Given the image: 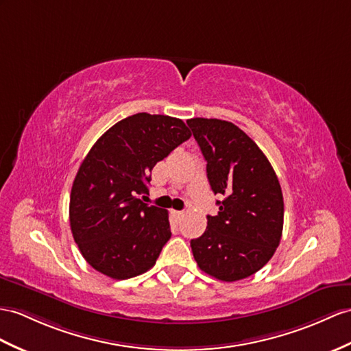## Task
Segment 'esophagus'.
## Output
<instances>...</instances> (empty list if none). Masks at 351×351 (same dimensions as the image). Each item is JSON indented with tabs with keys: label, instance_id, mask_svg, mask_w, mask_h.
<instances>
[{
	"label": "esophagus",
	"instance_id": "1",
	"mask_svg": "<svg viewBox=\"0 0 351 351\" xmlns=\"http://www.w3.org/2000/svg\"><path fill=\"white\" fill-rule=\"evenodd\" d=\"M173 216L180 220L184 216V211H176V210H173Z\"/></svg>",
	"mask_w": 351,
	"mask_h": 351
}]
</instances>
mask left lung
Returning <instances> with one entry per match:
<instances>
[{
  "instance_id": "8db88e82",
  "label": "left lung",
  "mask_w": 351,
  "mask_h": 351,
  "mask_svg": "<svg viewBox=\"0 0 351 351\" xmlns=\"http://www.w3.org/2000/svg\"><path fill=\"white\" fill-rule=\"evenodd\" d=\"M207 160L217 216L191 241L193 258L208 276L237 281L253 276L276 253L283 232L285 202L269 160L249 135L220 119L187 121Z\"/></svg>"
}]
</instances>
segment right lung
Wrapping results in <instances>:
<instances>
[{
	"label": "right lung",
	"instance_id": "right-lung-1",
	"mask_svg": "<svg viewBox=\"0 0 351 351\" xmlns=\"http://www.w3.org/2000/svg\"><path fill=\"white\" fill-rule=\"evenodd\" d=\"M191 135L182 119L136 113L93 144L70 196L74 241L93 269L125 280L156 263L171 238L168 211L140 195L149 192L153 167Z\"/></svg>",
	"mask_w": 351,
	"mask_h": 351
}]
</instances>
